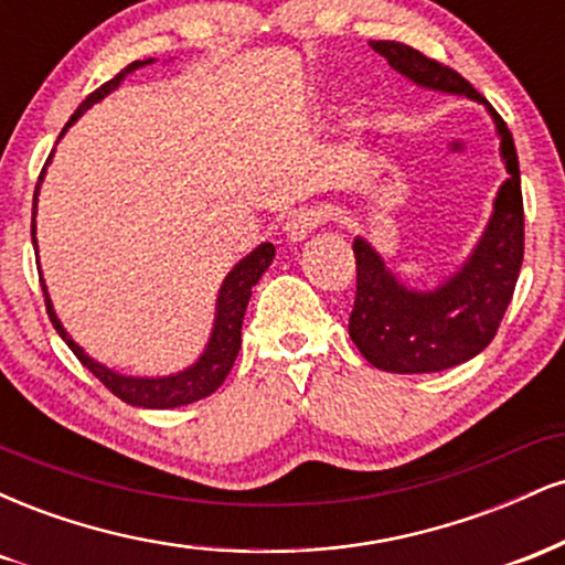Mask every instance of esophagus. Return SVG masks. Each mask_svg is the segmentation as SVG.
I'll return each mask as SVG.
<instances>
[{"label": "esophagus", "mask_w": 565, "mask_h": 565, "mask_svg": "<svg viewBox=\"0 0 565 565\" xmlns=\"http://www.w3.org/2000/svg\"><path fill=\"white\" fill-rule=\"evenodd\" d=\"M316 225H319V212L313 206H297L287 215V223H284V233H287L289 242H302L308 233H313Z\"/></svg>", "instance_id": "1"}]
</instances>
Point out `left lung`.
Returning <instances> with one entry per match:
<instances>
[{"label":"left lung","instance_id":"8db88e82","mask_svg":"<svg viewBox=\"0 0 565 565\" xmlns=\"http://www.w3.org/2000/svg\"><path fill=\"white\" fill-rule=\"evenodd\" d=\"M374 53L419 87L468 95L494 116L510 178L494 215L459 274L433 291H412L385 268L364 238L353 242L355 302L348 332L372 366L393 374L444 372L494 340L523 263V196L515 142L504 119L462 74L401 42H369Z\"/></svg>","mask_w":565,"mask_h":565}]
</instances>
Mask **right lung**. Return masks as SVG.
Returning <instances> with one entry per match:
<instances>
[{"mask_svg": "<svg viewBox=\"0 0 565 565\" xmlns=\"http://www.w3.org/2000/svg\"><path fill=\"white\" fill-rule=\"evenodd\" d=\"M146 63H151V61L129 63V66L125 71H119L114 79H108L106 84H100L95 93H89L87 100H84L82 106L76 108V114L68 119V125L63 127V132H66V129L74 125V121L79 119V116L87 111L93 103L103 100L108 93H114V89L125 82V76L129 74V71L146 66ZM63 132H61V138H63ZM50 159H53V153H50ZM50 159H47V164H50ZM42 178H44V170H42V174H39V183H42ZM36 196H39V185L34 191V215H36ZM31 242L36 244L34 217H31ZM274 255H276V246L265 242L257 246L252 255H246L244 260L238 263L228 276H225L223 287H220V295H217L215 329H212L210 345H206L204 355H201L196 364L188 366L185 372H180V374H170V377H157V380L153 377H125V374H116L114 369H106L103 364H97V361L89 359V355L84 353V350L66 334L63 323L57 321L53 302H50L47 287H44V278H42L44 305H47V316H50V321H53V327L57 329V334H61L63 340H66V345L74 350V355L82 361V366H87L89 372H93L95 377L116 395V398H121L129 406H142V408L185 406V404H193V401H201V398H206V395H212L220 385H223L225 377H228V372L233 369V361H236V355H238V348H242V321H244L246 302H249V297H252V287L260 281V276L268 270V265L274 263Z\"/></svg>", "mask_w": 565, "mask_h": 565, "instance_id": "add662e5", "label": "right lung"}]
</instances>
